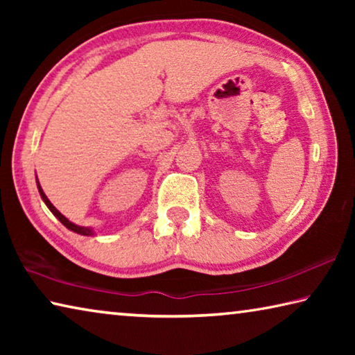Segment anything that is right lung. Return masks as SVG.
<instances>
[{
  "mask_svg": "<svg viewBox=\"0 0 355 355\" xmlns=\"http://www.w3.org/2000/svg\"><path fill=\"white\" fill-rule=\"evenodd\" d=\"M37 189H39V194H40V197H42V200L45 202V205L48 207V209H50V211L56 216V218L61 220V224L62 225H65L69 228V230H71V232H75V233H78V235H83V236H94L95 235V232H94V228H91V227H81V225H76V224H73V222H70L67 218H65V216L59 211V209H56V207L53 205V203L48 200V197L45 196V192H44V189H42V186H40V183H39V180H37Z\"/></svg>",
  "mask_w": 355,
  "mask_h": 355,
  "instance_id": "obj_1",
  "label": "right lung"
}]
</instances>
